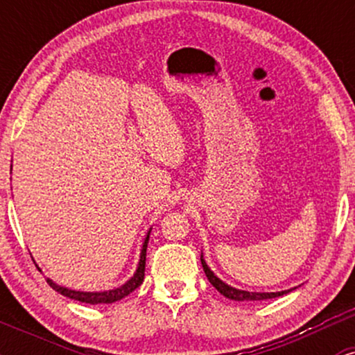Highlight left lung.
Instances as JSON below:
<instances>
[{
    "instance_id": "obj_1",
    "label": "left lung",
    "mask_w": 355,
    "mask_h": 355,
    "mask_svg": "<svg viewBox=\"0 0 355 355\" xmlns=\"http://www.w3.org/2000/svg\"><path fill=\"white\" fill-rule=\"evenodd\" d=\"M200 260H202V267H203V270H205V275H207V279H209V282L214 285L215 288H217L220 294L225 295L227 299H230V300H239V302H243V300L275 299V297L288 294V292H292L295 288V287L294 288H288V291H282V292H248V291H240V288L232 287V285L225 284V282H223V280H220L218 277L210 270V267L207 266L205 259H203V254L200 255Z\"/></svg>"
}]
</instances>
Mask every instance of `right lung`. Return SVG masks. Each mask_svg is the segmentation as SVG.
I'll return each mask as SVG.
<instances>
[{
	"label": "right lung",
	"instance_id": "add662e5",
	"mask_svg": "<svg viewBox=\"0 0 355 355\" xmlns=\"http://www.w3.org/2000/svg\"><path fill=\"white\" fill-rule=\"evenodd\" d=\"M150 232L146 234V237L144 240V245H141V252H140V260H138V266L135 274L130 277V280H126L123 285L120 287L112 288V291H103V292H81V291H73V288H67L63 285H58L56 282H53L51 279L46 277V282L53 291H56L58 294L64 295V297H70L73 300H80V302L85 304H113L116 300H121L123 297H126L128 294H132L137 287H140L141 282L145 279V260H146V245H148V239H150Z\"/></svg>",
	"mask_w": 355,
	"mask_h": 355
}]
</instances>
